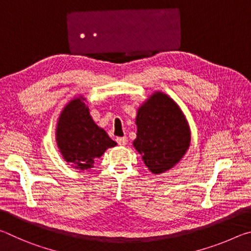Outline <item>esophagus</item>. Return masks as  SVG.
Segmentation results:
<instances>
[{
	"label": "esophagus",
	"instance_id": "obj_1",
	"mask_svg": "<svg viewBox=\"0 0 251 251\" xmlns=\"http://www.w3.org/2000/svg\"><path fill=\"white\" fill-rule=\"evenodd\" d=\"M116 142H117L118 145L125 146L126 144H127V138L126 137H117L116 138Z\"/></svg>",
	"mask_w": 251,
	"mask_h": 251
}]
</instances>
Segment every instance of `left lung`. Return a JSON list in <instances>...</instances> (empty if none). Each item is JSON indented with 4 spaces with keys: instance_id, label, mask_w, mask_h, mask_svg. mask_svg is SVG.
<instances>
[{
    "instance_id": "8db88e82",
    "label": "left lung",
    "mask_w": 251,
    "mask_h": 251,
    "mask_svg": "<svg viewBox=\"0 0 251 251\" xmlns=\"http://www.w3.org/2000/svg\"><path fill=\"white\" fill-rule=\"evenodd\" d=\"M137 133L133 145L154 175L172 169L188 151L192 131L175 100L156 91L139 106L136 114Z\"/></svg>"
}]
</instances>
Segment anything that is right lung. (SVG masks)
<instances>
[{
  "label": "right lung",
  "mask_w": 251,
  "mask_h": 251,
  "mask_svg": "<svg viewBox=\"0 0 251 251\" xmlns=\"http://www.w3.org/2000/svg\"><path fill=\"white\" fill-rule=\"evenodd\" d=\"M55 139L63 159L78 171L93 168L95 159L101 157L106 150L117 145L93 121L83 95L74 97L63 107Z\"/></svg>",
  "instance_id": "obj_1"
}]
</instances>
